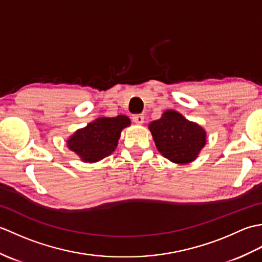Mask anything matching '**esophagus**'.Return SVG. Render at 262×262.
Segmentation results:
<instances>
[{"label":"esophagus","instance_id":"34e87169","mask_svg":"<svg viewBox=\"0 0 262 262\" xmlns=\"http://www.w3.org/2000/svg\"><path fill=\"white\" fill-rule=\"evenodd\" d=\"M144 119H145V117H144L143 114H138V115L133 116V120H134V122H136V124H138V125H142L144 122Z\"/></svg>","mask_w":262,"mask_h":262}]
</instances>
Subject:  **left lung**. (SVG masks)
Wrapping results in <instances>:
<instances>
[{
	"instance_id": "1",
	"label": "left lung",
	"mask_w": 262,
	"mask_h": 262,
	"mask_svg": "<svg viewBox=\"0 0 262 262\" xmlns=\"http://www.w3.org/2000/svg\"><path fill=\"white\" fill-rule=\"evenodd\" d=\"M159 152L171 162L187 164L196 160L206 144V132L174 110H166L148 125Z\"/></svg>"
}]
</instances>
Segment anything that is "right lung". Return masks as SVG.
I'll list each match as a JSON object with an SVG mask.
<instances>
[{
  "label": "right lung",
  "instance_id": "obj_1",
  "mask_svg": "<svg viewBox=\"0 0 262 262\" xmlns=\"http://www.w3.org/2000/svg\"><path fill=\"white\" fill-rule=\"evenodd\" d=\"M129 125L130 119L124 115L101 117L77 129L68 140V146L83 162H98L115 151L121 130Z\"/></svg>",
  "mask_w": 262,
  "mask_h": 262
}]
</instances>
